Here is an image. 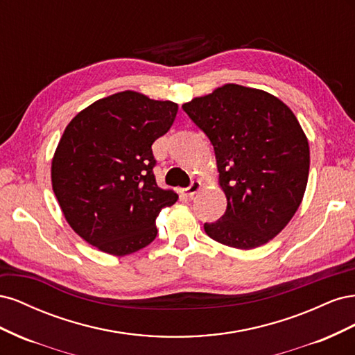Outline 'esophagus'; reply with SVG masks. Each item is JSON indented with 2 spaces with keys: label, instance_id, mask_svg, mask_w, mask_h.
I'll list each match as a JSON object with an SVG mask.
<instances>
[{
  "label": "esophagus",
  "instance_id": "1",
  "mask_svg": "<svg viewBox=\"0 0 355 355\" xmlns=\"http://www.w3.org/2000/svg\"><path fill=\"white\" fill-rule=\"evenodd\" d=\"M200 189H201V182L200 180H192V184L188 188L182 189V194H184L185 197H192L194 194H197Z\"/></svg>",
  "mask_w": 355,
  "mask_h": 355
}]
</instances>
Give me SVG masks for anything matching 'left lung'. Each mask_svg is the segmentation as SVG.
Wrapping results in <instances>:
<instances>
[{
    "mask_svg": "<svg viewBox=\"0 0 355 355\" xmlns=\"http://www.w3.org/2000/svg\"><path fill=\"white\" fill-rule=\"evenodd\" d=\"M216 155L227 210L204 231L220 244L249 250L274 239L302 202L308 139L288 106L263 90L225 84L182 105Z\"/></svg>",
    "mask_w": 355,
    "mask_h": 355,
    "instance_id": "obj_1",
    "label": "left lung"
}]
</instances>
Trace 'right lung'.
I'll return each instance as SVG.
<instances>
[{"label":"right lung","mask_w":355,"mask_h":355,"mask_svg":"<svg viewBox=\"0 0 355 355\" xmlns=\"http://www.w3.org/2000/svg\"><path fill=\"white\" fill-rule=\"evenodd\" d=\"M176 114L175 102L125 90L72 118L51 161V185L63 216L83 240L114 256L155 240L158 213L178 194L157 185L153 144Z\"/></svg>","instance_id":"obj_1"}]
</instances>
